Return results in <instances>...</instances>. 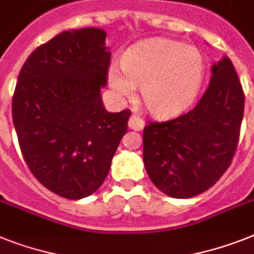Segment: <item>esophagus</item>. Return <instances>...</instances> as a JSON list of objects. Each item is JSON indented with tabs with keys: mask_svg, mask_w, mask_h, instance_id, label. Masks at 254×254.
<instances>
[{
	"mask_svg": "<svg viewBox=\"0 0 254 254\" xmlns=\"http://www.w3.org/2000/svg\"><path fill=\"white\" fill-rule=\"evenodd\" d=\"M128 127L135 131H141L144 128V121L137 115H132L128 121Z\"/></svg>",
	"mask_w": 254,
	"mask_h": 254,
	"instance_id": "1",
	"label": "esophagus"
}]
</instances>
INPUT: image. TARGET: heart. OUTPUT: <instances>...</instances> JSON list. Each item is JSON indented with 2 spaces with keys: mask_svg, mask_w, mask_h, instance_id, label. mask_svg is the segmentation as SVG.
Here are the masks:
<instances>
[{
  "mask_svg": "<svg viewBox=\"0 0 254 254\" xmlns=\"http://www.w3.org/2000/svg\"><path fill=\"white\" fill-rule=\"evenodd\" d=\"M122 70L112 64L110 88L117 97L129 100L136 85L145 109L157 118L180 114L193 101L204 80L205 62L200 50L169 39H152L125 54Z\"/></svg>",
  "mask_w": 254,
  "mask_h": 254,
  "instance_id": "obj_1",
  "label": "heart"
}]
</instances>
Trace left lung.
Listing matches in <instances>:
<instances>
[{
    "instance_id": "left-lung-1",
    "label": "left lung",
    "mask_w": 254,
    "mask_h": 254,
    "mask_svg": "<svg viewBox=\"0 0 254 254\" xmlns=\"http://www.w3.org/2000/svg\"><path fill=\"white\" fill-rule=\"evenodd\" d=\"M244 114V93L227 57L211 67L209 87L187 114L149 123L142 132V160L161 192L190 198L217 183L231 165Z\"/></svg>"
}]
</instances>
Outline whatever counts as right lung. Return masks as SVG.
<instances>
[{
    "label": "right lung",
    "instance_id": "1",
    "mask_svg": "<svg viewBox=\"0 0 254 254\" xmlns=\"http://www.w3.org/2000/svg\"><path fill=\"white\" fill-rule=\"evenodd\" d=\"M101 28L70 29L31 53L12 96V122L24 161L61 197L91 196L108 177L129 110L102 105L110 50Z\"/></svg>",
    "mask_w": 254,
    "mask_h": 254
}]
</instances>
